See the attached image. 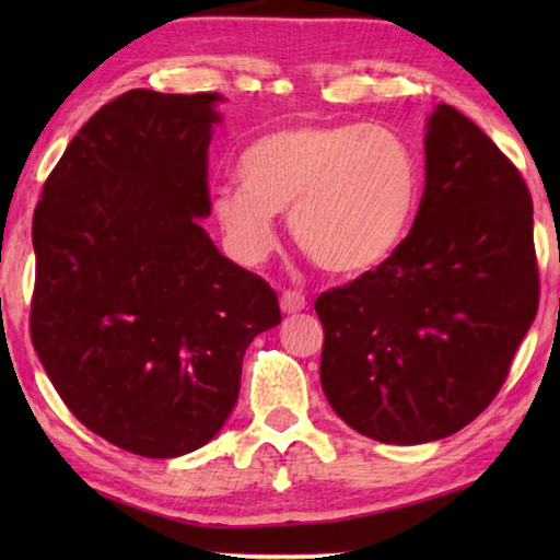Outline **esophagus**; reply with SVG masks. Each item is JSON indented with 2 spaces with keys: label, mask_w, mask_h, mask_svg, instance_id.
Instances as JSON below:
<instances>
[{
  "label": "esophagus",
  "mask_w": 560,
  "mask_h": 560,
  "mask_svg": "<svg viewBox=\"0 0 560 560\" xmlns=\"http://www.w3.org/2000/svg\"><path fill=\"white\" fill-rule=\"evenodd\" d=\"M279 303H281L283 314H299V311L306 308V296H303V293L296 289H289L281 293Z\"/></svg>",
  "instance_id": "1"
}]
</instances>
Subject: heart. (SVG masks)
I'll use <instances>...</instances> for the list:
<instances>
[{"label": "heart", "mask_w": 560, "mask_h": 560, "mask_svg": "<svg viewBox=\"0 0 560 560\" xmlns=\"http://www.w3.org/2000/svg\"><path fill=\"white\" fill-rule=\"evenodd\" d=\"M242 187L214 195L240 257L277 246L273 214L291 212L303 254L336 277H360L402 244L420 202V158L402 132L365 122H291L252 140L236 160Z\"/></svg>", "instance_id": "b5f03b06"}]
</instances>
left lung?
I'll list each match as a JSON object with an SVG mask.
<instances>
[{"mask_svg":"<svg viewBox=\"0 0 560 560\" xmlns=\"http://www.w3.org/2000/svg\"><path fill=\"white\" fill-rule=\"evenodd\" d=\"M534 202L477 122L442 103L424 192L397 252L316 299L320 385L365 438L422 444L487 410L538 311Z\"/></svg>","mask_w":560,"mask_h":560,"instance_id":"8db88e82","label":"left lung"}]
</instances>
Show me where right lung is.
Here are the masks:
<instances>
[{"label":"right lung","mask_w":560,"mask_h":560,"mask_svg":"<svg viewBox=\"0 0 560 560\" xmlns=\"http://www.w3.org/2000/svg\"><path fill=\"white\" fill-rule=\"evenodd\" d=\"M220 101L113 98L75 132L34 210L36 355L75 420L150 459L220 432L246 346L281 324L277 291L200 226Z\"/></svg>","instance_id":"obj_1"}]
</instances>
